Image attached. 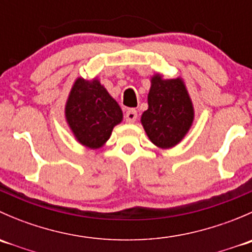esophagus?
Instances as JSON below:
<instances>
[{
	"label": "esophagus",
	"mask_w": 252,
	"mask_h": 252,
	"mask_svg": "<svg viewBox=\"0 0 252 252\" xmlns=\"http://www.w3.org/2000/svg\"><path fill=\"white\" fill-rule=\"evenodd\" d=\"M136 118H138V112H136L135 110L130 108V110L126 111V121L128 122V123H134V122L136 121Z\"/></svg>",
	"instance_id": "esophagus-1"
}]
</instances>
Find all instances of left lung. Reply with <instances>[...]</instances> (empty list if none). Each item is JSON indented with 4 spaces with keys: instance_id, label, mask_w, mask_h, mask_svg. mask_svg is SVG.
I'll return each mask as SVG.
<instances>
[{
    "instance_id": "8db88e82",
    "label": "left lung",
    "mask_w": 252,
    "mask_h": 252,
    "mask_svg": "<svg viewBox=\"0 0 252 252\" xmlns=\"http://www.w3.org/2000/svg\"><path fill=\"white\" fill-rule=\"evenodd\" d=\"M149 108L141 124L147 136L159 149H171L183 140L194 121V107L182 78H151Z\"/></svg>"
}]
</instances>
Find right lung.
<instances>
[{
	"label": "right lung",
	"mask_w": 252,
	"mask_h": 252,
	"mask_svg": "<svg viewBox=\"0 0 252 252\" xmlns=\"http://www.w3.org/2000/svg\"><path fill=\"white\" fill-rule=\"evenodd\" d=\"M65 119L81 145L100 149L122 122L123 113L97 79L78 78L65 103Z\"/></svg>",
	"instance_id": "1"
}]
</instances>
